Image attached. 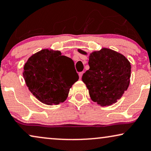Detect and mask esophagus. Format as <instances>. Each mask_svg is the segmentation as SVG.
I'll use <instances>...</instances> for the list:
<instances>
[{"label": "esophagus", "mask_w": 151, "mask_h": 151, "mask_svg": "<svg viewBox=\"0 0 151 151\" xmlns=\"http://www.w3.org/2000/svg\"><path fill=\"white\" fill-rule=\"evenodd\" d=\"M83 72H79V76L80 79H81L82 75H83Z\"/></svg>", "instance_id": "34e87169"}]
</instances>
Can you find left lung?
<instances>
[{"mask_svg":"<svg viewBox=\"0 0 151 151\" xmlns=\"http://www.w3.org/2000/svg\"><path fill=\"white\" fill-rule=\"evenodd\" d=\"M82 55L87 52L78 49ZM90 69L82 76L91 99L108 106L120 99L130 84L131 65L123 55L108 48L94 51L89 56Z\"/></svg>","mask_w":151,"mask_h":151,"instance_id":"1","label":"left lung"}]
</instances>
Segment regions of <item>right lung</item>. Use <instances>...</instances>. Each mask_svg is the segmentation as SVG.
I'll return each mask as SVG.
<instances>
[{"label":"right lung","mask_w":151,"mask_h":151,"mask_svg":"<svg viewBox=\"0 0 151 151\" xmlns=\"http://www.w3.org/2000/svg\"><path fill=\"white\" fill-rule=\"evenodd\" d=\"M23 75L32 94L49 106L65 101L70 88L79 79L72 59L49 49L32 55L23 66Z\"/></svg>","instance_id":"right-lung-1"}]
</instances>
